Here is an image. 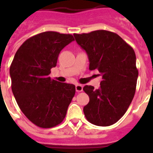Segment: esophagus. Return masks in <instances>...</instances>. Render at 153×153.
Returning <instances> with one entry per match:
<instances>
[{
    "instance_id": "1",
    "label": "esophagus",
    "mask_w": 153,
    "mask_h": 153,
    "mask_svg": "<svg viewBox=\"0 0 153 153\" xmlns=\"http://www.w3.org/2000/svg\"><path fill=\"white\" fill-rule=\"evenodd\" d=\"M83 90V86L81 84H76V92H81Z\"/></svg>"
}]
</instances>
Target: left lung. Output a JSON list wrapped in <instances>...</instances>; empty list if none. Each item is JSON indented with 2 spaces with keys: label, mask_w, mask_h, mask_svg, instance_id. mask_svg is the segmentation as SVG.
<instances>
[{
  "label": "left lung",
  "mask_w": 153,
  "mask_h": 153,
  "mask_svg": "<svg viewBox=\"0 0 153 153\" xmlns=\"http://www.w3.org/2000/svg\"><path fill=\"white\" fill-rule=\"evenodd\" d=\"M87 53L90 70L102 76L99 89L83 87L90 97L83 107L86 120L100 126H111L123 117L136 93L138 70L132 47L118 34L104 30L74 34Z\"/></svg>",
  "instance_id": "1"
}]
</instances>
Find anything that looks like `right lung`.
Listing matches in <instances>:
<instances>
[{
    "label": "right lung",
    "mask_w": 153,
    "mask_h": 153,
    "mask_svg": "<svg viewBox=\"0 0 153 153\" xmlns=\"http://www.w3.org/2000/svg\"><path fill=\"white\" fill-rule=\"evenodd\" d=\"M74 38L47 31L31 36L19 47L10 67L11 89L27 118L41 128L61 123L75 95L74 84L49 76L60 51Z\"/></svg>",
    "instance_id": "add662e5"
}]
</instances>
